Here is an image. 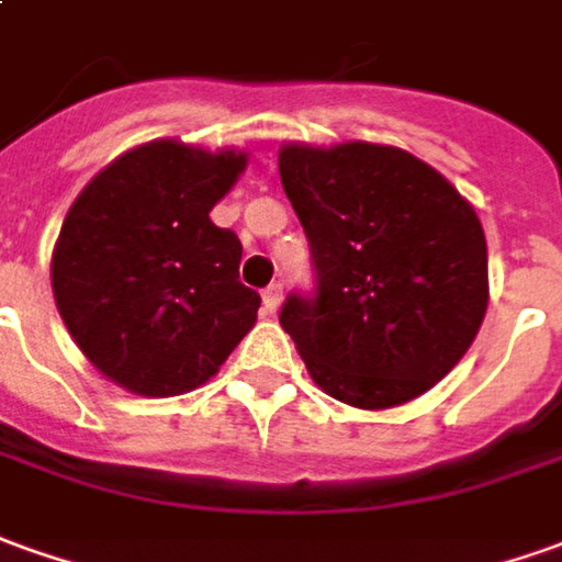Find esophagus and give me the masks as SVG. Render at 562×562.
Masks as SVG:
<instances>
[{
    "label": "esophagus",
    "mask_w": 562,
    "mask_h": 562,
    "mask_svg": "<svg viewBox=\"0 0 562 562\" xmlns=\"http://www.w3.org/2000/svg\"><path fill=\"white\" fill-rule=\"evenodd\" d=\"M281 300H284V288H281V281H272L269 288L262 290V308H266L269 315H274V312H278Z\"/></svg>",
    "instance_id": "obj_1"
}]
</instances>
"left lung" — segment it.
<instances>
[{
	"label": "left lung",
	"instance_id": "1",
	"mask_svg": "<svg viewBox=\"0 0 562 562\" xmlns=\"http://www.w3.org/2000/svg\"><path fill=\"white\" fill-rule=\"evenodd\" d=\"M281 183L303 223L312 290L281 327L324 392L382 409L450 373L486 315V238L435 168L394 146H284Z\"/></svg>",
	"mask_w": 562,
	"mask_h": 562
}]
</instances>
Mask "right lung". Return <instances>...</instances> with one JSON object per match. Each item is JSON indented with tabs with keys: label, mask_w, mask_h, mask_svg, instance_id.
I'll use <instances>...</instances> for the list:
<instances>
[{
	"label": "right lung",
	"mask_w": 562,
	"mask_h": 562,
	"mask_svg": "<svg viewBox=\"0 0 562 562\" xmlns=\"http://www.w3.org/2000/svg\"><path fill=\"white\" fill-rule=\"evenodd\" d=\"M244 161L146 143L72 201L54 247V300L85 358L127 392L199 389L254 327L259 293L238 281L241 241L211 220Z\"/></svg>",
	"instance_id": "1"
}]
</instances>
